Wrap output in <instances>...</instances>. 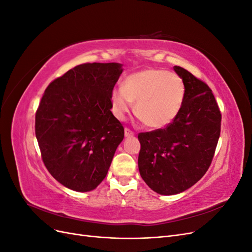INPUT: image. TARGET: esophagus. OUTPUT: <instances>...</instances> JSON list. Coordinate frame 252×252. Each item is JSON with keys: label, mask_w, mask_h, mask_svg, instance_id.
I'll return each mask as SVG.
<instances>
[{"label": "esophagus", "mask_w": 252, "mask_h": 252, "mask_svg": "<svg viewBox=\"0 0 252 252\" xmlns=\"http://www.w3.org/2000/svg\"><path fill=\"white\" fill-rule=\"evenodd\" d=\"M132 135H134V132L131 130V129H129V128H125V136H132Z\"/></svg>", "instance_id": "1"}]
</instances>
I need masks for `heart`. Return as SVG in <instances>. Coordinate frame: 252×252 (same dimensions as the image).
<instances>
[{"label": "heart", "instance_id": "1", "mask_svg": "<svg viewBox=\"0 0 252 252\" xmlns=\"http://www.w3.org/2000/svg\"><path fill=\"white\" fill-rule=\"evenodd\" d=\"M185 83L179 74L161 68H149L130 74L122 88L112 91V107L123 119L135 103V114L144 125L164 128L177 119L185 98Z\"/></svg>", "mask_w": 252, "mask_h": 252}]
</instances>
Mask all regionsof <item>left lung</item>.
Here are the masks:
<instances>
[{
	"mask_svg": "<svg viewBox=\"0 0 252 252\" xmlns=\"http://www.w3.org/2000/svg\"><path fill=\"white\" fill-rule=\"evenodd\" d=\"M173 69L186 89L179 116L168 126L138 135L141 177L164 195L185 191L202 179L215 156L222 121L207 84L183 67Z\"/></svg>",
	"mask_w": 252,
	"mask_h": 252,
	"instance_id": "obj_1",
	"label": "left lung"
}]
</instances>
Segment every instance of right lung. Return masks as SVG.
Returning <instances> with one entry per match:
<instances>
[{
	"instance_id": "obj_1",
	"label": "right lung",
	"mask_w": 252,
	"mask_h": 252,
	"mask_svg": "<svg viewBox=\"0 0 252 252\" xmlns=\"http://www.w3.org/2000/svg\"><path fill=\"white\" fill-rule=\"evenodd\" d=\"M121 67H73L49 84L36 109L34 129L43 163L74 191H90L100 184L124 139V127L110 111Z\"/></svg>"
}]
</instances>
